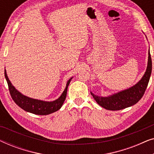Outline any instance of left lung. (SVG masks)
I'll return each instance as SVG.
<instances>
[{"label":"left lung","instance_id":"obj_1","mask_svg":"<svg viewBox=\"0 0 154 154\" xmlns=\"http://www.w3.org/2000/svg\"><path fill=\"white\" fill-rule=\"evenodd\" d=\"M148 54L146 71L140 81L134 85L107 97L95 95L90 92L94 100L100 106L107 110L118 111L133 106L141 100L148 85L152 70V62L149 50Z\"/></svg>","mask_w":154,"mask_h":154}]
</instances>
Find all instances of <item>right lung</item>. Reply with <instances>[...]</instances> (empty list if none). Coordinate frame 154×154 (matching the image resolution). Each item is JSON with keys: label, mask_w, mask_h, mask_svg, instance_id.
Returning <instances> with one entry per match:
<instances>
[{"label": "right lung", "mask_w": 154, "mask_h": 154, "mask_svg": "<svg viewBox=\"0 0 154 154\" xmlns=\"http://www.w3.org/2000/svg\"><path fill=\"white\" fill-rule=\"evenodd\" d=\"M5 77L7 81L8 88H9L10 93L14 102L18 105L20 108L24 109L27 112L33 113L36 115H48L50 113L55 112L60 109L61 107L64 104L67 93L68 86L73 77L67 81L66 88L61 94V96L57 100L52 101V102H47L36 99H33L29 97L25 96L24 94L19 92L12 85L11 82L8 79L7 72L5 69Z\"/></svg>", "instance_id": "add662e5"}]
</instances>
